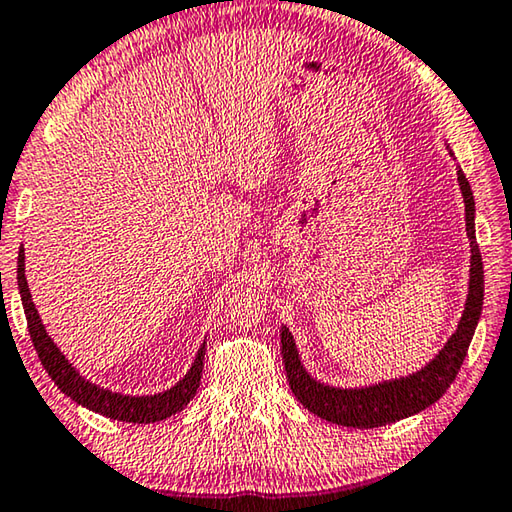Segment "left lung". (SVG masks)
<instances>
[{"mask_svg": "<svg viewBox=\"0 0 512 512\" xmlns=\"http://www.w3.org/2000/svg\"><path fill=\"white\" fill-rule=\"evenodd\" d=\"M449 155L454 158L452 151H449ZM456 176L465 203V230L467 237H470V282H467V300L456 332L449 336L447 343L427 366L415 370L413 375L379 381V384L372 386H327L323 381L311 377L302 366L293 334L287 325H282V361L284 368H287L289 386L296 400L318 418L354 429L384 427V424L409 418V415L420 413L433 402H438L447 393L449 384L456 379L483 309V262L474 230V196L461 167H458Z\"/></svg>", "mask_w": 512, "mask_h": 512, "instance_id": "left-lung-1", "label": "left lung"}]
</instances>
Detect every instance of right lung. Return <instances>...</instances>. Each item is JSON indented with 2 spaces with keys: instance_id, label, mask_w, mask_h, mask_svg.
I'll list each match as a JSON object with an SVG mask.
<instances>
[{
  "instance_id": "obj_1",
  "label": "right lung",
  "mask_w": 512,
  "mask_h": 512,
  "mask_svg": "<svg viewBox=\"0 0 512 512\" xmlns=\"http://www.w3.org/2000/svg\"><path fill=\"white\" fill-rule=\"evenodd\" d=\"M17 289H20L22 307H24V314H27V325H29L33 348H36L42 366H45V370L49 372V377L54 379V384L69 397V400H74L76 404H81L94 413L106 415L110 420L133 422V424L167 420L169 415H176L178 411H183L189 404V400H194L198 384H201V375H203L205 343L198 348L196 359L192 363V368L187 370V375L180 379L176 386L167 388V391L155 393V395H124V393L108 391V388L97 386L85 379L81 372L67 361L65 354L58 350L54 339L47 334L38 309L31 300L27 275H24V248H20V255H17Z\"/></svg>"
}]
</instances>
